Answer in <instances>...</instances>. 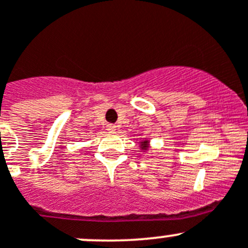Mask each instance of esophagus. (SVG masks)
<instances>
[{"label": "esophagus", "instance_id": "obj_1", "mask_svg": "<svg viewBox=\"0 0 248 248\" xmlns=\"http://www.w3.org/2000/svg\"><path fill=\"white\" fill-rule=\"evenodd\" d=\"M106 129H108V132H115V131H116V126H115V124H108V126H106Z\"/></svg>", "mask_w": 248, "mask_h": 248}]
</instances>
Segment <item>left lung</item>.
<instances>
[{
	"label": "left lung",
	"instance_id": "obj_1",
	"mask_svg": "<svg viewBox=\"0 0 248 248\" xmlns=\"http://www.w3.org/2000/svg\"><path fill=\"white\" fill-rule=\"evenodd\" d=\"M140 149L142 152H148L150 149V140L148 138H142L140 140Z\"/></svg>",
	"mask_w": 248,
	"mask_h": 248
}]
</instances>
